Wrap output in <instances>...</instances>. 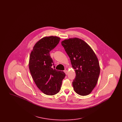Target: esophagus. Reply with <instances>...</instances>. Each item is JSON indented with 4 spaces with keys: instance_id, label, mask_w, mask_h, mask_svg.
Wrapping results in <instances>:
<instances>
[{
    "instance_id": "obj_1",
    "label": "esophagus",
    "mask_w": 122,
    "mask_h": 122,
    "mask_svg": "<svg viewBox=\"0 0 122 122\" xmlns=\"http://www.w3.org/2000/svg\"><path fill=\"white\" fill-rule=\"evenodd\" d=\"M64 72H65V74H66V75L68 74V71L67 70H64Z\"/></svg>"
}]
</instances>
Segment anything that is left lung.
Returning <instances> with one entry per match:
<instances>
[{
    "label": "left lung",
    "mask_w": 122,
    "mask_h": 122,
    "mask_svg": "<svg viewBox=\"0 0 122 122\" xmlns=\"http://www.w3.org/2000/svg\"><path fill=\"white\" fill-rule=\"evenodd\" d=\"M61 44L76 72V78L72 82L74 90L81 96H87L98 81L100 73L98 58L91 47L81 39H65Z\"/></svg>",
    "instance_id": "left-lung-1"
}]
</instances>
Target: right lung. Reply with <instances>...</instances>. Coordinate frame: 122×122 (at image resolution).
I'll return each mask as SVG.
<instances>
[{
  "instance_id": "right-lung-1",
  "label": "right lung",
  "mask_w": 122,
  "mask_h": 122,
  "mask_svg": "<svg viewBox=\"0 0 122 122\" xmlns=\"http://www.w3.org/2000/svg\"><path fill=\"white\" fill-rule=\"evenodd\" d=\"M60 38L45 36L36 42L30 52L29 68L33 81L40 90L46 95L58 93L65 76L64 72L52 67L53 62L49 52L58 45Z\"/></svg>"
}]
</instances>
